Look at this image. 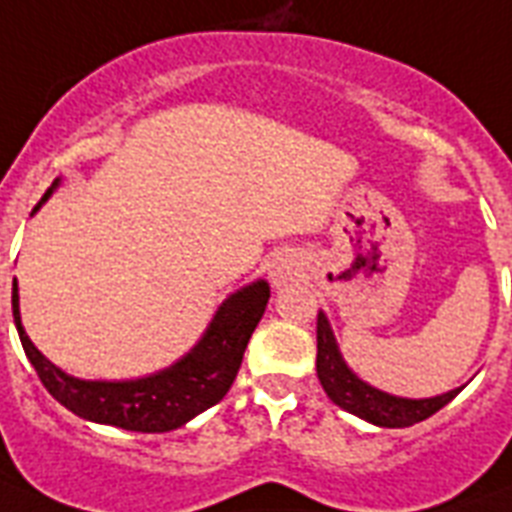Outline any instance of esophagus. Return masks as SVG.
<instances>
[{
  "instance_id": "1",
  "label": "esophagus",
  "mask_w": 512,
  "mask_h": 512,
  "mask_svg": "<svg viewBox=\"0 0 512 512\" xmlns=\"http://www.w3.org/2000/svg\"><path fill=\"white\" fill-rule=\"evenodd\" d=\"M270 278H273V286H286L291 278V273L286 265H273V268H270Z\"/></svg>"
}]
</instances>
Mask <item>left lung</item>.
Instances as JSON below:
<instances>
[{
    "label": "left lung",
    "instance_id": "8db88e82",
    "mask_svg": "<svg viewBox=\"0 0 512 512\" xmlns=\"http://www.w3.org/2000/svg\"><path fill=\"white\" fill-rule=\"evenodd\" d=\"M317 377H320L330 401L359 419L377 424V427H411L416 422H424L461 393V388H455L437 398L411 401V398H395V395L372 388L346 367L336 338H333V330L322 312L317 315Z\"/></svg>",
    "mask_w": 512,
    "mask_h": 512
}]
</instances>
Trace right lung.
<instances>
[{
	"label": "right lung",
	"instance_id": "add662e5",
	"mask_svg": "<svg viewBox=\"0 0 512 512\" xmlns=\"http://www.w3.org/2000/svg\"><path fill=\"white\" fill-rule=\"evenodd\" d=\"M54 187L57 182L46 190L41 203ZM41 203L33 210L41 208ZM268 299L270 286L265 281H255L247 289L236 291L218 307L205 336L184 359L158 375L124 382L77 380L54 367L25 336L17 304V281L12 283V317L38 380L64 409L88 422L111 424L130 432H169L216 406L229 393Z\"/></svg>",
	"mask_w": 512,
	"mask_h": 512
}]
</instances>
